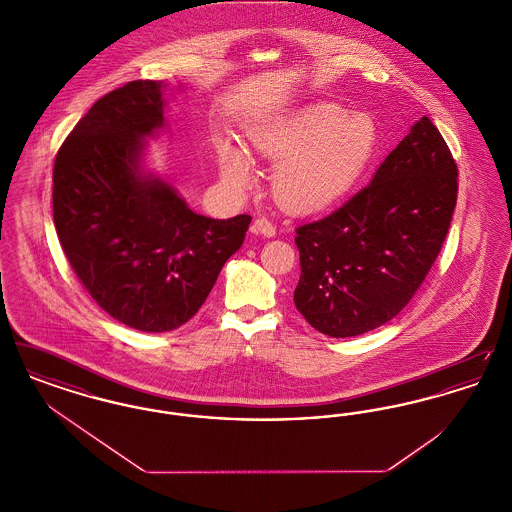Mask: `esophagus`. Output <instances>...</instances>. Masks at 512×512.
I'll list each match as a JSON object with an SVG mask.
<instances>
[{"label": "esophagus", "instance_id": "obj_1", "mask_svg": "<svg viewBox=\"0 0 512 512\" xmlns=\"http://www.w3.org/2000/svg\"><path fill=\"white\" fill-rule=\"evenodd\" d=\"M251 232L265 236V238H272L276 234V226L267 219H257L251 224Z\"/></svg>", "mask_w": 512, "mask_h": 512}]
</instances>
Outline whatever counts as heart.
I'll use <instances>...</instances> for the list:
<instances>
[{
	"instance_id": "heart-1",
	"label": "heart",
	"mask_w": 512,
	"mask_h": 512,
	"mask_svg": "<svg viewBox=\"0 0 512 512\" xmlns=\"http://www.w3.org/2000/svg\"><path fill=\"white\" fill-rule=\"evenodd\" d=\"M251 144L276 165L272 194L292 213H320L351 194L368 171L378 128L366 113H349L334 103L309 105L290 117L261 124ZM228 186L245 190L253 167L242 147H228L220 163Z\"/></svg>"
}]
</instances>
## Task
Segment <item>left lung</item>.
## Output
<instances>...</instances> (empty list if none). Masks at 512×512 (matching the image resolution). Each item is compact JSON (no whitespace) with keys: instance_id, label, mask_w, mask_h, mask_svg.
Returning a JSON list of instances; mask_svg holds the SVG:
<instances>
[{"instance_id":"left-lung-1","label":"left lung","mask_w":512,"mask_h":512,"mask_svg":"<svg viewBox=\"0 0 512 512\" xmlns=\"http://www.w3.org/2000/svg\"><path fill=\"white\" fill-rule=\"evenodd\" d=\"M457 174L438 128L422 117L365 190L297 228L293 303L315 330L353 338L403 311L447 236Z\"/></svg>"}]
</instances>
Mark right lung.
Returning a JSON list of instances; mask_svg holds the SVG:
<instances>
[{"label": "right lung", "mask_w": 512, "mask_h": 512, "mask_svg": "<svg viewBox=\"0 0 512 512\" xmlns=\"http://www.w3.org/2000/svg\"><path fill=\"white\" fill-rule=\"evenodd\" d=\"M167 88L134 80L98 99L53 167V220L71 267L107 315L140 332L194 317L251 222L197 215L147 167V140L169 130Z\"/></svg>", "instance_id": "right-lung-1"}]
</instances>
